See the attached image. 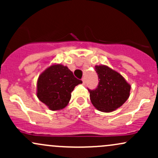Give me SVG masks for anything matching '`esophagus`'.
Masks as SVG:
<instances>
[{
  "label": "esophagus",
  "instance_id": "esophagus-1",
  "mask_svg": "<svg viewBox=\"0 0 158 158\" xmlns=\"http://www.w3.org/2000/svg\"><path fill=\"white\" fill-rule=\"evenodd\" d=\"M81 80H82V84L83 85H85V83H86V80H85V77L82 78V79H81Z\"/></svg>",
  "mask_w": 158,
  "mask_h": 158
}]
</instances>
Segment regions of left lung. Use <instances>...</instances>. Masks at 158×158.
<instances>
[{
	"label": "left lung",
	"mask_w": 158,
	"mask_h": 158,
	"mask_svg": "<svg viewBox=\"0 0 158 158\" xmlns=\"http://www.w3.org/2000/svg\"><path fill=\"white\" fill-rule=\"evenodd\" d=\"M99 83L90 90V99L96 108L110 112L120 107L129 97L131 86L117 72L104 65L95 66Z\"/></svg>",
	"instance_id": "8db88e82"
}]
</instances>
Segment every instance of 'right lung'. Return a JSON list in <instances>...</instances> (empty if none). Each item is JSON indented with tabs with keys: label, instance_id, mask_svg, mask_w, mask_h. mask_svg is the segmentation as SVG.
I'll return each mask as SVG.
<instances>
[{
	"label": "right lung",
	"instance_id": "1",
	"mask_svg": "<svg viewBox=\"0 0 158 158\" xmlns=\"http://www.w3.org/2000/svg\"><path fill=\"white\" fill-rule=\"evenodd\" d=\"M80 83L82 81L74 77L68 67L52 65L39 76L37 97L50 110L62 109L68 104L75 86Z\"/></svg>",
	"mask_w": 158,
	"mask_h": 158
}]
</instances>
